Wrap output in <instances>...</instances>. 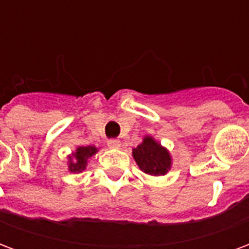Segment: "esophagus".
<instances>
[{"label":"esophagus","instance_id":"obj_1","mask_svg":"<svg viewBox=\"0 0 249 249\" xmlns=\"http://www.w3.org/2000/svg\"><path fill=\"white\" fill-rule=\"evenodd\" d=\"M120 141L119 140H109L108 141V146L109 148H112V149H117V148H120Z\"/></svg>","mask_w":249,"mask_h":249}]
</instances>
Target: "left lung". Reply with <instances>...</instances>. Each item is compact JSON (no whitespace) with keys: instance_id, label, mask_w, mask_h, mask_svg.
<instances>
[{"instance_id":"obj_1","label":"left lung","mask_w":249,"mask_h":249,"mask_svg":"<svg viewBox=\"0 0 249 249\" xmlns=\"http://www.w3.org/2000/svg\"><path fill=\"white\" fill-rule=\"evenodd\" d=\"M132 156L141 171L151 176H164L172 167L169 151L152 136H145L140 145L133 148Z\"/></svg>"}]
</instances>
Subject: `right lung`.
Here are the masks:
<instances>
[{"label": "right lung", "mask_w": 249, "mask_h": 249, "mask_svg": "<svg viewBox=\"0 0 249 249\" xmlns=\"http://www.w3.org/2000/svg\"><path fill=\"white\" fill-rule=\"evenodd\" d=\"M98 152L96 146H77L74 152L68 156V169L71 173H80L87 169L88 160Z\"/></svg>", "instance_id": "right-lung-1"}]
</instances>
